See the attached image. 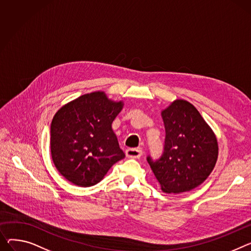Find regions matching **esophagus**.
<instances>
[{"mask_svg": "<svg viewBox=\"0 0 251 251\" xmlns=\"http://www.w3.org/2000/svg\"><path fill=\"white\" fill-rule=\"evenodd\" d=\"M125 153L128 158H139L142 155V150L138 148H128Z\"/></svg>", "mask_w": 251, "mask_h": 251, "instance_id": "34e87169", "label": "esophagus"}]
</instances>
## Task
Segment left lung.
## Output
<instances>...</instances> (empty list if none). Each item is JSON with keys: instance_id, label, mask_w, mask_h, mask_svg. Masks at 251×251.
<instances>
[{"instance_id": "obj_1", "label": "left lung", "mask_w": 251, "mask_h": 251, "mask_svg": "<svg viewBox=\"0 0 251 251\" xmlns=\"http://www.w3.org/2000/svg\"><path fill=\"white\" fill-rule=\"evenodd\" d=\"M165 139L161 156L147 161L161 190L189 192L210 176L218 158V142L201 114L185 100H176L161 112Z\"/></svg>"}]
</instances>
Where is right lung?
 Listing matches in <instances>:
<instances>
[{
    "instance_id": "1",
    "label": "right lung",
    "mask_w": 251,
    "mask_h": 251,
    "mask_svg": "<svg viewBox=\"0 0 251 251\" xmlns=\"http://www.w3.org/2000/svg\"><path fill=\"white\" fill-rule=\"evenodd\" d=\"M123 108L104 92L78 97L61 107L50 127V149L59 174L78 187L101 181L125 157L112 122Z\"/></svg>"
}]
</instances>
